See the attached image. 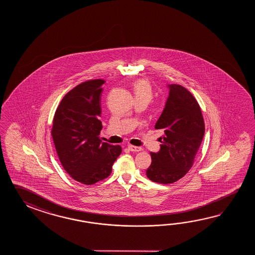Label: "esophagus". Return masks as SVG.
Masks as SVG:
<instances>
[{"instance_id": "esophagus-1", "label": "esophagus", "mask_w": 255, "mask_h": 255, "mask_svg": "<svg viewBox=\"0 0 255 255\" xmlns=\"http://www.w3.org/2000/svg\"><path fill=\"white\" fill-rule=\"evenodd\" d=\"M128 149H129L130 151L132 152H139L142 150V147H140V146H132V145H128Z\"/></svg>"}]
</instances>
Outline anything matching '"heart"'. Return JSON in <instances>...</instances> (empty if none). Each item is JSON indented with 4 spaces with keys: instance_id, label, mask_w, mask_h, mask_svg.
<instances>
[{
    "instance_id": "heart-1",
    "label": "heart",
    "mask_w": 255,
    "mask_h": 255,
    "mask_svg": "<svg viewBox=\"0 0 255 255\" xmlns=\"http://www.w3.org/2000/svg\"><path fill=\"white\" fill-rule=\"evenodd\" d=\"M134 93L135 98H146L148 101L153 97L151 85L146 79H139L134 83Z\"/></svg>"
}]
</instances>
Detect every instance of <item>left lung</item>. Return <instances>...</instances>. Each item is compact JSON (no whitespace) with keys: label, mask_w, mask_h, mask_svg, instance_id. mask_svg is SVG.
Instances as JSON below:
<instances>
[{"label":"left lung","mask_w":255,"mask_h":255,"mask_svg":"<svg viewBox=\"0 0 255 255\" xmlns=\"http://www.w3.org/2000/svg\"><path fill=\"white\" fill-rule=\"evenodd\" d=\"M169 94L155 128L163 129L160 150L150 153L151 164L146 177L160 184H169L190 170L205 132L200 105L180 85H168Z\"/></svg>","instance_id":"left-lung-1"}]
</instances>
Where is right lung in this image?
<instances>
[{
    "label": "right lung",
    "mask_w": 255,
    "mask_h": 255,
    "mask_svg": "<svg viewBox=\"0 0 255 255\" xmlns=\"http://www.w3.org/2000/svg\"><path fill=\"white\" fill-rule=\"evenodd\" d=\"M103 79L81 83L65 95L54 113L52 136L60 162L71 178L93 185L108 178L122 152L99 138L103 126Z\"/></svg>",
    "instance_id": "right-lung-1"
}]
</instances>
